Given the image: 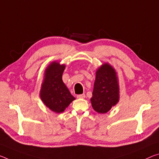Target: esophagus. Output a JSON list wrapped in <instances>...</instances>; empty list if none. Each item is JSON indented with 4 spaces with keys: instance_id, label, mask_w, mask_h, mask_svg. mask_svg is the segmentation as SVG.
Masks as SVG:
<instances>
[{
    "instance_id": "obj_1",
    "label": "esophagus",
    "mask_w": 159,
    "mask_h": 159,
    "mask_svg": "<svg viewBox=\"0 0 159 159\" xmlns=\"http://www.w3.org/2000/svg\"><path fill=\"white\" fill-rule=\"evenodd\" d=\"M85 94H80V95H77V98H85Z\"/></svg>"
}]
</instances>
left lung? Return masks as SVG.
Wrapping results in <instances>:
<instances>
[{
  "label": "left lung",
  "instance_id": "8db88e82",
  "mask_svg": "<svg viewBox=\"0 0 159 159\" xmlns=\"http://www.w3.org/2000/svg\"><path fill=\"white\" fill-rule=\"evenodd\" d=\"M120 100V85L115 69L104 63L96 70L90 102L95 111L105 114Z\"/></svg>",
  "mask_w": 159,
  "mask_h": 159
}]
</instances>
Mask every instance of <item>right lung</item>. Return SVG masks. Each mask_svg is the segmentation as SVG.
<instances>
[{
  "label": "right lung",
  "mask_w": 159,
  "mask_h": 159,
  "mask_svg": "<svg viewBox=\"0 0 159 159\" xmlns=\"http://www.w3.org/2000/svg\"><path fill=\"white\" fill-rule=\"evenodd\" d=\"M65 67L66 65L61 64L57 61L50 63L44 70L39 91L42 101L49 110L56 113L64 112L75 99L62 80Z\"/></svg>",
  "instance_id": "right-lung-1"
}]
</instances>
